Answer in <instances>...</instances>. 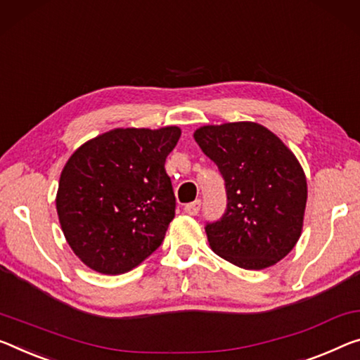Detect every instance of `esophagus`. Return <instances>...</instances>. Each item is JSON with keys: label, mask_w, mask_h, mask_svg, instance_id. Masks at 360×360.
<instances>
[{"label": "esophagus", "mask_w": 360, "mask_h": 360, "mask_svg": "<svg viewBox=\"0 0 360 360\" xmlns=\"http://www.w3.org/2000/svg\"><path fill=\"white\" fill-rule=\"evenodd\" d=\"M199 209H201V201H193V202H190V204H186L185 206V212L188 214V215H198V212H199Z\"/></svg>", "instance_id": "obj_1"}]
</instances>
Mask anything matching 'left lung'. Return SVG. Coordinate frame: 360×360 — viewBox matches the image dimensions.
<instances>
[{
	"label": "left lung",
	"instance_id": "8db88e82",
	"mask_svg": "<svg viewBox=\"0 0 360 360\" xmlns=\"http://www.w3.org/2000/svg\"><path fill=\"white\" fill-rule=\"evenodd\" d=\"M195 140L225 180V214L206 224L212 251L248 270L281 261L300 240L307 201L295 154L256 122L199 127Z\"/></svg>",
	"mask_w": 360,
	"mask_h": 360
}]
</instances>
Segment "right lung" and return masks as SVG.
Returning <instances> with one entry per match:
<instances>
[{"mask_svg": "<svg viewBox=\"0 0 360 360\" xmlns=\"http://www.w3.org/2000/svg\"><path fill=\"white\" fill-rule=\"evenodd\" d=\"M179 127L115 129L86 141L60 174L56 209L72 251L99 274L119 275L161 246L175 217L165 159Z\"/></svg>", "mask_w": 360, "mask_h": 360, "instance_id": "right-lung-1", "label": "right lung"}]
</instances>
